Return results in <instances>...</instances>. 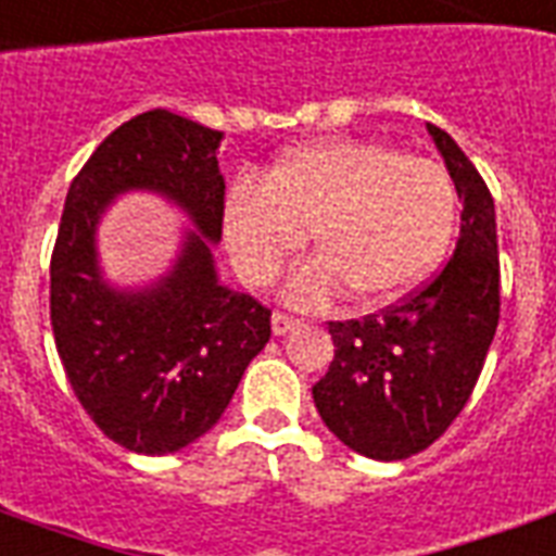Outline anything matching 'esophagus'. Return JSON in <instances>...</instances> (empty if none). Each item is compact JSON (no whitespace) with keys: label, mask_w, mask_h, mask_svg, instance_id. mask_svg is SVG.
Returning a JSON list of instances; mask_svg holds the SVG:
<instances>
[{"label":"esophagus","mask_w":556,"mask_h":556,"mask_svg":"<svg viewBox=\"0 0 556 556\" xmlns=\"http://www.w3.org/2000/svg\"><path fill=\"white\" fill-rule=\"evenodd\" d=\"M298 324H300V318H291V315H286V312H274V315H270V327H274V336H286V332L294 330Z\"/></svg>","instance_id":"34e87169"}]
</instances>
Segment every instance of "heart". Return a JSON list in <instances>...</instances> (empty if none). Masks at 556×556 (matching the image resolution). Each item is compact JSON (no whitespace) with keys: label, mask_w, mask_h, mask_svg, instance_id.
I'll list each match as a JSON object with an SVG mask.
<instances>
[{"label":"heart","mask_w":556,"mask_h":556,"mask_svg":"<svg viewBox=\"0 0 556 556\" xmlns=\"http://www.w3.org/2000/svg\"><path fill=\"white\" fill-rule=\"evenodd\" d=\"M456 188L442 164L359 138H320L279 155L262 185L241 179L224 203V236L238 274L267 286L312 244L286 298L327 306L348 289L377 306L425 282L454 238Z\"/></svg>","instance_id":"1"}]
</instances>
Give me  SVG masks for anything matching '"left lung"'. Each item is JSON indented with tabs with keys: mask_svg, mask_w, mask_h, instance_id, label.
<instances>
[{
	"mask_svg": "<svg viewBox=\"0 0 556 556\" xmlns=\"http://www.w3.org/2000/svg\"><path fill=\"white\" fill-rule=\"evenodd\" d=\"M463 200L454 256L421 289L380 315L330 320L336 356L312 386L324 425L356 454L406 459L454 425L501 315L495 203L445 129L427 123Z\"/></svg>",
	"mask_w": 556,
	"mask_h": 556,
	"instance_id": "left-lung-1",
	"label": "left lung"
}]
</instances>
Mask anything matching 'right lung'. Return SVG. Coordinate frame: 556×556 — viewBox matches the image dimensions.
I'll use <instances>...</instances> for the list:
<instances>
[{"mask_svg":"<svg viewBox=\"0 0 556 556\" xmlns=\"http://www.w3.org/2000/svg\"><path fill=\"white\" fill-rule=\"evenodd\" d=\"M224 131L143 111L93 150L70 182L49 262V318L61 365L93 425L135 454H174L217 425L270 339V309L217 282ZM123 190H155L195 220L175 267L138 292L111 290L96 224Z\"/></svg>","mask_w":556,"mask_h":556,"instance_id":"add662e5","label":"right lung"}]
</instances>
